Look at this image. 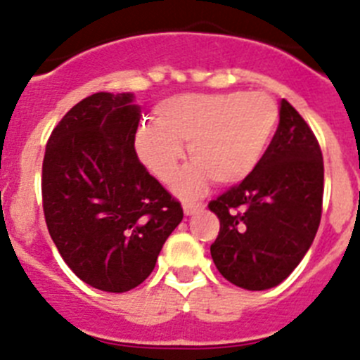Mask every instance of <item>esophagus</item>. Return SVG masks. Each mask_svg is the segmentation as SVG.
I'll use <instances>...</instances> for the list:
<instances>
[{"mask_svg":"<svg viewBox=\"0 0 360 360\" xmlns=\"http://www.w3.org/2000/svg\"><path fill=\"white\" fill-rule=\"evenodd\" d=\"M203 209L202 203H184V214L193 216L196 212H200Z\"/></svg>","mask_w":360,"mask_h":360,"instance_id":"34e87169","label":"esophagus"}]
</instances>
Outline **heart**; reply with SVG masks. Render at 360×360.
Instances as JSON below:
<instances>
[{
	"instance_id": "b5f03b06",
	"label": "heart",
	"mask_w": 360,
	"mask_h": 360,
	"mask_svg": "<svg viewBox=\"0 0 360 360\" xmlns=\"http://www.w3.org/2000/svg\"><path fill=\"white\" fill-rule=\"evenodd\" d=\"M279 124V108L265 94H184L155 106V124L139 126L133 139L136 157L160 182L169 184L180 164L189 165L174 184L180 198L202 196L212 180L236 186L262 164Z\"/></svg>"
}]
</instances>
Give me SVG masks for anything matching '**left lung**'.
<instances>
[{
  "label": "left lung",
  "mask_w": 360,
  "mask_h": 360,
  "mask_svg": "<svg viewBox=\"0 0 360 360\" xmlns=\"http://www.w3.org/2000/svg\"><path fill=\"white\" fill-rule=\"evenodd\" d=\"M321 148L290 103L262 164L240 186L212 200L219 232L211 256L219 274L245 290L278 287L316 238L323 207Z\"/></svg>",
  "instance_id": "obj_1"
}]
</instances>
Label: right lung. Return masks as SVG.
Returning <instances> with one entry per match:
<instances>
[{"instance_id": "1", "label": "right lung", "mask_w": 360, "mask_h": 360, "mask_svg": "<svg viewBox=\"0 0 360 360\" xmlns=\"http://www.w3.org/2000/svg\"><path fill=\"white\" fill-rule=\"evenodd\" d=\"M141 106L133 94H94L53 128L43 160L50 236L79 279L128 292L153 272L182 221L180 203L136 157Z\"/></svg>"}]
</instances>
